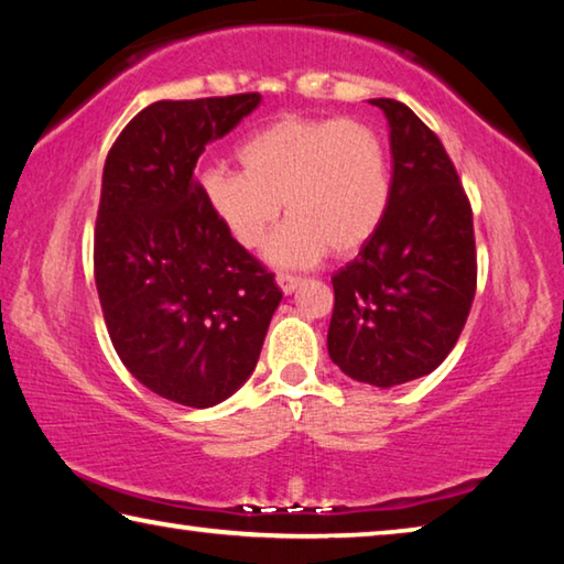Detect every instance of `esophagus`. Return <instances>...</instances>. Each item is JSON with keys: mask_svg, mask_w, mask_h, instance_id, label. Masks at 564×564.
Returning <instances> with one entry per match:
<instances>
[{"mask_svg": "<svg viewBox=\"0 0 564 564\" xmlns=\"http://www.w3.org/2000/svg\"><path fill=\"white\" fill-rule=\"evenodd\" d=\"M275 283H279V289L289 295V293H293L295 289H299V285L303 283V279L301 275H291V273H279L275 275Z\"/></svg>", "mask_w": 564, "mask_h": 564, "instance_id": "1", "label": "esophagus"}]
</instances>
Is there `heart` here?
Returning a JSON list of instances; mask_svg holds the SVG:
<instances>
[{
    "label": "heart",
    "mask_w": 564,
    "mask_h": 564,
    "mask_svg": "<svg viewBox=\"0 0 564 564\" xmlns=\"http://www.w3.org/2000/svg\"><path fill=\"white\" fill-rule=\"evenodd\" d=\"M243 171L214 166L202 194L243 248H259L275 218L291 216L271 236L273 265L318 263L360 251L383 224L390 202L388 151L380 133L350 119L281 117L238 147Z\"/></svg>",
    "instance_id": "b5f03b06"
}]
</instances>
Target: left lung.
<instances>
[{"label": "left lung", "instance_id": "1", "mask_svg": "<svg viewBox=\"0 0 564 564\" xmlns=\"http://www.w3.org/2000/svg\"><path fill=\"white\" fill-rule=\"evenodd\" d=\"M386 113L393 181L383 224L333 275L328 356L376 388L403 386L455 348L477 283L473 208L441 139L395 99Z\"/></svg>", "mask_w": 564, "mask_h": 564}]
</instances>
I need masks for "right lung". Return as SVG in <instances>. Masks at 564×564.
Instances as JSON below:
<instances>
[{
    "label": "right lung",
    "mask_w": 564,
    "mask_h": 564,
    "mask_svg": "<svg viewBox=\"0 0 564 564\" xmlns=\"http://www.w3.org/2000/svg\"><path fill=\"white\" fill-rule=\"evenodd\" d=\"M259 104L261 94L156 101L104 164L94 279L109 338L141 386L186 408L221 403L251 378L283 299L194 176L206 144Z\"/></svg>",
    "instance_id": "1"
}]
</instances>
